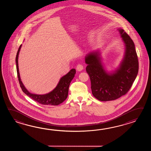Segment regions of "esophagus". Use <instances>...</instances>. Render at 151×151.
I'll list each match as a JSON object with an SVG mask.
<instances>
[{"mask_svg": "<svg viewBox=\"0 0 151 151\" xmlns=\"http://www.w3.org/2000/svg\"><path fill=\"white\" fill-rule=\"evenodd\" d=\"M76 69L78 71H82L83 70V66L82 65L78 64L77 66Z\"/></svg>", "mask_w": 151, "mask_h": 151, "instance_id": "1", "label": "esophagus"}]
</instances>
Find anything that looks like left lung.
<instances>
[{"instance_id": "8db88e82", "label": "left lung", "mask_w": 151, "mask_h": 151, "mask_svg": "<svg viewBox=\"0 0 151 151\" xmlns=\"http://www.w3.org/2000/svg\"><path fill=\"white\" fill-rule=\"evenodd\" d=\"M117 30L124 44L125 52L119 66L115 70H106L99 50L89 52L85 58L92 94L100 101L114 100L125 95L138 74L139 63L134 44L124 29Z\"/></svg>"}]
</instances>
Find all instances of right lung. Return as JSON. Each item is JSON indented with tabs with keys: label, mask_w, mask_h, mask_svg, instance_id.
Here are the masks:
<instances>
[{
	"label": "right lung",
	"mask_w": 151,
	"mask_h": 151,
	"mask_svg": "<svg viewBox=\"0 0 151 151\" xmlns=\"http://www.w3.org/2000/svg\"><path fill=\"white\" fill-rule=\"evenodd\" d=\"M22 46V45L20 46L17 52L16 58V63L18 78L20 86L21 87L23 92L25 93L29 97L32 98V99L42 105L56 106L64 102L68 97L69 86L71 81L75 76V74L76 73V70L74 68H72L67 74L61 77L57 86L49 93L45 94H37L30 93L24 85L20 76L18 66V57Z\"/></svg>",
	"instance_id": "1"
}]
</instances>
